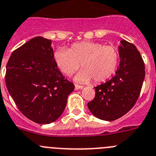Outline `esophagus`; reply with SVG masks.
Segmentation results:
<instances>
[{
    "label": "esophagus",
    "mask_w": 156,
    "mask_h": 156,
    "mask_svg": "<svg viewBox=\"0 0 156 156\" xmlns=\"http://www.w3.org/2000/svg\"><path fill=\"white\" fill-rule=\"evenodd\" d=\"M83 86H80V85H77V84H75V90H80V89H83Z\"/></svg>",
    "instance_id": "1"
}]
</instances>
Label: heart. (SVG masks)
<instances>
[{"label": "heart", "instance_id": "obj_1", "mask_svg": "<svg viewBox=\"0 0 156 156\" xmlns=\"http://www.w3.org/2000/svg\"><path fill=\"white\" fill-rule=\"evenodd\" d=\"M53 59L58 69L70 76L80 67L82 70L75 76V80L87 83L94 80L100 83L108 80L118 68L119 52L113 45H104L96 42L73 43L68 49L58 48Z\"/></svg>", "mask_w": 156, "mask_h": 156}]
</instances>
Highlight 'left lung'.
I'll return each mask as SVG.
<instances>
[{
	"mask_svg": "<svg viewBox=\"0 0 156 156\" xmlns=\"http://www.w3.org/2000/svg\"><path fill=\"white\" fill-rule=\"evenodd\" d=\"M119 67L110 80L95 87V98L87 104L94 116L114 121L128 113L140 95L145 71V63L135 45L121 41Z\"/></svg>",
	"mask_w": 156,
	"mask_h": 156,
	"instance_id": "8db88e82",
	"label": "left lung"
}]
</instances>
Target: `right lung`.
Returning <instances> with one entry per match:
<instances>
[{
    "instance_id": "obj_1",
    "label": "right lung",
    "mask_w": 156,
    "mask_h": 156,
    "mask_svg": "<svg viewBox=\"0 0 156 156\" xmlns=\"http://www.w3.org/2000/svg\"><path fill=\"white\" fill-rule=\"evenodd\" d=\"M51 44L41 36L33 38L12 52L6 66L10 95L19 111L38 124L56 121L75 88L55 65Z\"/></svg>"
}]
</instances>
